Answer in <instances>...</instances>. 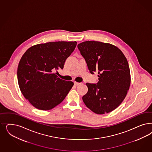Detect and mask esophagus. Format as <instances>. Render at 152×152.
<instances>
[{"instance_id":"obj_1","label":"esophagus","mask_w":152,"mask_h":152,"mask_svg":"<svg viewBox=\"0 0 152 152\" xmlns=\"http://www.w3.org/2000/svg\"><path fill=\"white\" fill-rule=\"evenodd\" d=\"M81 83H79V82H74V84L75 85H79V84H80Z\"/></svg>"}]
</instances>
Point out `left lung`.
<instances>
[{
    "label": "left lung",
    "mask_w": 152,
    "mask_h": 152,
    "mask_svg": "<svg viewBox=\"0 0 152 152\" xmlns=\"http://www.w3.org/2000/svg\"><path fill=\"white\" fill-rule=\"evenodd\" d=\"M90 73H98V82L86 85L88 92L82 99L93 113L102 115L113 111L127 94L130 72L123 52L110 44L87 41L78 45Z\"/></svg>",
    "instance_id": "obj_1"
}]
</instances>
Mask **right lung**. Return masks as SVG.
Masks as SVG:
<instances>
[{"instance_id": "add662e5", "label": "right lung", "mask_w": 152, "mask_h": 152, "mask_svg": "<svg viewBox=\"0 0 152 152\" xmlns=\"http://www.w3.org/2000/svg\"><path fill=\"white\" fill-rule=\"evenodd\" d=\"M76 41L50 42L29 48L18 66L17 78L23 96L34 107L49 110L61 103L74 83L58 78L56 70L63 69L73 52Z\"/></svg>"}]
</instances>
